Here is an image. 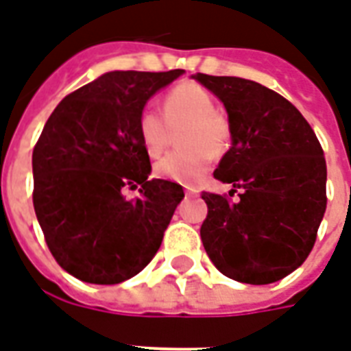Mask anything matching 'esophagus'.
<instances>
[{"label": "esophagus", "instance_id": "esophagus-1", "mask_svg": "<svg viewBox=\"0 0 351 351\" xmlns=\"http://www.w3.org/2000/svg\"><path fill=\"white\" fill-rule=\"evenodd\" d=\"M200 191L199 189H197V187H193V186H187L186 187V195H191V197H197V195H199Z\"/></svg>", "mask_w": 351, "mask_h": 351}]
</instances>
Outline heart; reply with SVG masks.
Masks as SVG:
<instances>
[{"mask_svg": "<svg viewBox=\"0 0 351 351\" xmlns=\"http://www.w3.org/2000/svg\"><path fill=\"white\" fill-rule=\"evenodd\" d=\"M184 127L178 134L182 151L171 152L154 165V175L164 180L193 186L210 171L215 154H224L232 143L226 117L215 112L210 93L197 82H182L164 99V117L152 106L143 108L138 134L145 152L160 156L169 143V130Z\"/></svg>", "mask_w": 351, "mask_h": 351, "instance_id": "b5f03b06", "label": "heart"}]
</instances>
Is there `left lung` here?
I'll return each mask as SVG.
<instances>
[{
  "label": "left lung",
  "mask_w": 351,
  "mask_h": 351,
  "mask_svg": "<svg viewBox=\"0 0 351 351\" xmlns=\"http://www.w3.org/2000/svg\"><path fill=\"white\" fill-rule=\"evenodd\" d=\"M224 103L232 147L213 176L240 199L202 191L206 254L224 276L265 285L300 267L326 211V158L311 125L280 93L241 77L193 75Z\"/></svg>",
  "instance_id": "8db88e82"
}]
</instances>
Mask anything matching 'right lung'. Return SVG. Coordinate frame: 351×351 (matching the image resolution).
Returning a JSON list of instances; mask_svg holds the SVG:
<instances>
[{
  "label": "right lung",
  "instance_id": "right-lung-1",
  "mask_svg": "<svg viewBox=\"0 0 351 351\" xmlns=\"http://www.w3.org/2000/svg\"><path fill=\"white\" fill-rule=\"evenodd\" d=\"M171 71H110L53 110L33 151V204L53 258L71 276L114 285L143 271L162 245L180 184L149 180L138 119ZM125 186H140L127 201Z\"/></svg>",
  "mask_w": 351,
  "mask_h": 351
}]
</instances>
